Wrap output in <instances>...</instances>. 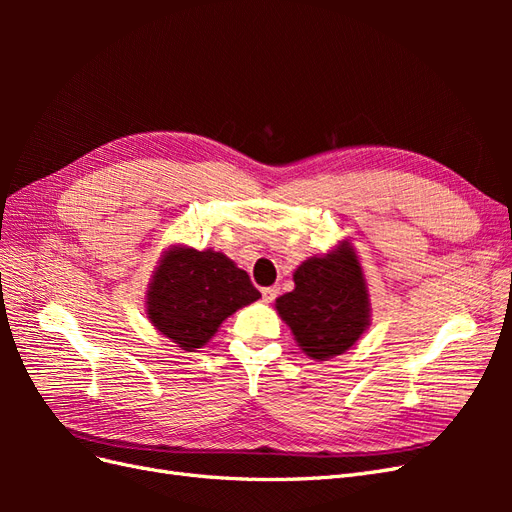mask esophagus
<instances>
[{"label":"esophagus","mask_w":512,"mask_h":512,"mask_svg":"<svg viewBox=\"0 0 512 512\" xmlns=\"http://www.w3.org/2000/svg\"><path fill=\"white\" fill-rule=\"evenodd\" d=\"M277 294H280V288L277 286L262 288V299H265V303H273L277 299Z\"/></svg>","instance_id":"obj_1"}]
</instances>
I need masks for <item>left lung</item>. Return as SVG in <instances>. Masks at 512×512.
Returning a JSON list of instances; mask_svg holds the SVG:
<instances>
[{
    "label": "left lung",
    "instance_id": "obj_1",
    "mask_svg": "<svg viewBox=\"0 0 512 512\" xmlns=\"http://www.w3.org/2000/svg\"><path fill=\"white\" fill-rule=\"evenodd\" d=\"M292 280L294 290L282 294L275 309L307 356L329 361L359 342L371 305L352 245L342 241L329 254L307 258Z\"/></svg>",
    "mask_w": 512,
    "mask_h": 512
}]
</instances>
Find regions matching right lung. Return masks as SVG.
<instances>
[{"label":"right lung","mask_w":512,"mask_h":512,"mask_svg":"<svg viewBox=\"0 0 512 512\" xmlns=\"http://www.w3.org/2000/svg\"><path fill=\"white\" fill-rule=\"evenodd\" d=\"M260 299L250 275L222 252L175 245L164 252L147 290V318L170 342L192 352L239 307Z\"/></svg>","instance_id":"add662e5"}]
</instances>
